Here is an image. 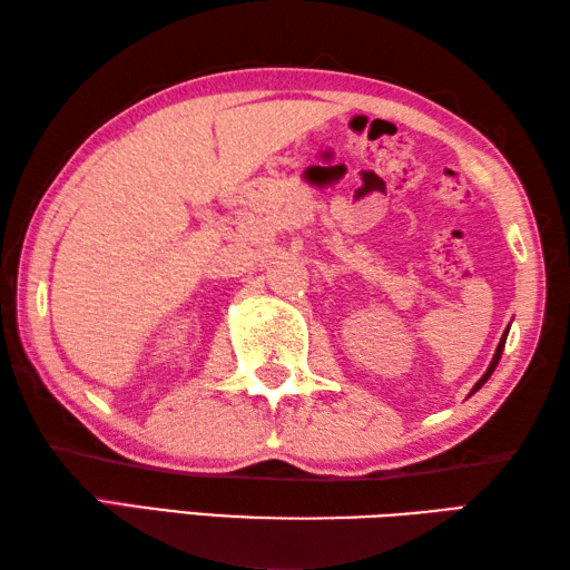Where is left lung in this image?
<instances>
[{
    "label": "left lung",
    "mask_w": 570,
    "mask_h": 570,
    "mask_svg": "<svg viewBox=\"0 0 570 570\" xmlns=\"http://www.w3.org/2000/svg\"><path fill=\"white\" fill-rule=\"evenodd\" d=\"M505 340H508V330L503 332V336H500V344H498V350H495V354H493V362H490V366L485 370V374H482V377L475 382V387L470 390L468 397H472V394H475V392L482 387V384H485V382L490 380V374L495 372V366H498V362H500V354H503V350H505Z\"/></svg>",
    "instance_id": "1"
}]
</instances>
